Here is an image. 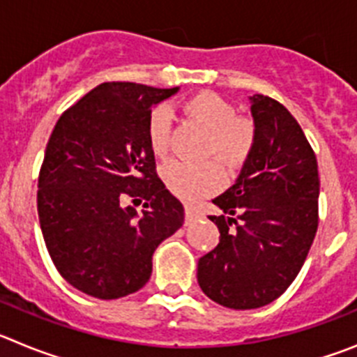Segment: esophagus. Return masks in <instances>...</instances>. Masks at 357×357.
<instances>
[{
    "label": "esophagus",
    "instance_id": "obj_1",
    "mask_svg": "<svg viewBox=\"0 0 357 357\" xmlns=\"http://www.w3.org/2000/svg\"><path fill=\"white\" fill-rule=\"evenodd\" d=\"M200 218H202V214L197 207L185 206V223H193V222H197V220H200Z\"/></svg>",
    "mask_w": 357,
    "mask_h": 357
}]
</instances>
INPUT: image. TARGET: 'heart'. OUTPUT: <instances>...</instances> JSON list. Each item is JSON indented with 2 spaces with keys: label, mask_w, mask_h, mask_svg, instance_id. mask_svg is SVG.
I'll return each mask as SVG.
<instances>
[{
  "label": "heart",
  "mask_w": 357,
  "mask_h": 357,
  "mask_svg": "<svg viewBox=\"0 0 357 357\" xmlns=\"http://www.w3.org/2000/svg\"><path fill=\"white\" fill-rule=\"evenodd\" d=\"M184 110L209 132L204 144V157H213L229 172H236L247 162L255 146L257 130L252 119L236 116L234 103L213 91H204L189 98ZM169 134L172 116L166 107H157L151 110L146 125L148 143L157 157L168 153ZM162 176L169 191L188 202L214 193L222 184V173L214 162L185 164L172 160L164 166Z\"/></svg>",
  "instance_id": "b5f03b06"
}]
</instances>
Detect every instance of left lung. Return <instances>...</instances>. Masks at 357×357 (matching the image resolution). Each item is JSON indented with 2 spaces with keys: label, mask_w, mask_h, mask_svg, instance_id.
I'll list each match as a JSON object with an SVG mask.
<instances>
[{
  "label": "left lung",
  "mask_w": 357,
  "mask_h": 357,
  "mask_svg": "<svg viewBox=\"0 0 357 357\" xmlns=\"http://www.w3.org/2000/svg\"><path fill=\"white\" fill-rule=\"evenodd\" d=\"M257 139L238 181L214 198L220 243L198 261V284L230 309L270 304L301 272L318 229V164L296 119L270 96H250Z\"/></svg>",
  "instance_id": "obj_1"
}]
</instances>
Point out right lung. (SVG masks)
<instances>
[{
  "label": "right lung",
  "instance_id": "right-lung-1",
  "mask_svg": "<svg viewBox=\"0 0 357 357\" xmlns=\"http://www.w3.org/2000/svg\"><path fill=\"white\" fill-rule=\"evenodd\" d=\"M178 87L105 82L64 110L46 144L37 213L53 264L73 288L102 301L137 291L151 255L184 223L146 137L151 105ZM145 200L137 216L124 200Z\"/></svg>",
  "mask_w": 357,
  "mask_h": 357
}]
</instances>
